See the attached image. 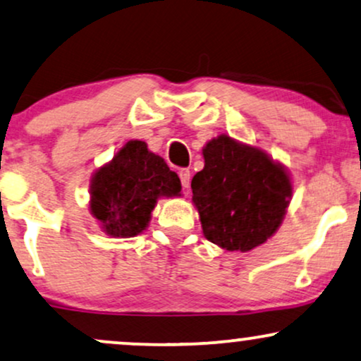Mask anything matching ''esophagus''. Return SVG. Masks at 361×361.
I'll return each mask as SVG.
<instances>
[{"label": "esophagus", "instance_id": "esophagus-1", "mask_svg": "<svg viewBox=\"0 0 361 361\" xmlns=\"http://www.w3.org/2000/svg\"><path fill=\"white\" fill-rule=\"evenodd\" d=\"M180 180L181 186H183V188H188L190 181H192V173H190V169H180Z\"/></svg>", "mask_w": 361, "mask_h": 361}]
</instances>
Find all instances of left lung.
Returning a JSON list of instances; mask_svg holds the SVG:
<instances>
[{"label":"left lung","mask_w":361,"mask_h":361,"mask_svg":"<svg viewBox=\"0 0 361 361\" xmlns=\"http://www.w3.org/2000/svg\"><path fill=\"white\" fill-rule=\"evenodd\" d=\"M205 166L192 180L203 235L225 250L249 252L277 232L293 183L266 151L220 134L203 147Z\"/></svg>","instance_id":"obj_1"}]
</instances>
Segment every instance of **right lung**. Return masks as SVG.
<instances>
[{
    "mask_svg": "<svg viewBox=\"0 0 361 361\" xmlns=\"http://www.w3.org/2000/svg\"><path fill=\"white\" fill-rule=\"evenodd\" d=\"M180 178L145 141H128L92 175L90 214L107 235L136 237L146 230L158 198L181 197Z\"/></svg>",
    "mask_w": 361,
    "mask_h": 361,
    "instance_id": "1",
    "label": "right lung"
}]
</instances>
